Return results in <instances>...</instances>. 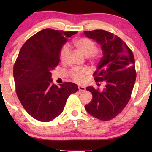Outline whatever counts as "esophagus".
Listing matches in <instances>:
<instances>
[{
  "mask_svg": "<svg viewBox=\"0 0 152 152\" xmlns=\"http://www.w3.org/2000/svg\"><path fill=\"white\" fill-rule=\"evenodd\" d=\"M78 89H79V91H84L85 90H86V88H85V87H84V86H79Z\"/></svg>",
  "mask_w": 152,
  "mask_h": 152,
  "instance_id": "1",
  "label": "esophagus"
}]
</instances>
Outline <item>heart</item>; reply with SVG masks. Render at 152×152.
Listing matches in <instances>:
<instances>
[{
  "label": "heart",
  "instance_id": "1",
  "mask_svg": "<svg viewBox=\"0 0 152 152\" xmlns=\"http://www.w3.org/2000/svg\"><path fill=\"white\" fill-rule=\"evenodd\" d=\"M74 45L77 50L86 57H88L92 61H98L100 57V53L97 50L96 43L92 39L88 38H80L75 41ZM69 55V48L66 45L62 47L59 53V59L61 63L67 61ZM88 74L86 68H73L70 71V77L74 82L79 84L84 82L86 75Z\"/></svg>",
  "mask_w": 152,
  "mask_h": 152
}]
</instances>
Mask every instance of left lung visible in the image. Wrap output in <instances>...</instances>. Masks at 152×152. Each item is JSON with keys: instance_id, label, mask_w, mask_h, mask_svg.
<instances>
[{"instance_id": "8db88e82", "label": "left lung", "mask_w": 152, "mask_h": 152, "mask_svg": "<svg viewBox=\"0 0 152 152\" xmlns=\"http://www.w3.org/2000/svg\"><path fill=\"white\" fill-rule=\"evenodd\" d=\"M84 33L101 45L103 57L93 76L96 82L106 83L102 91L86 87L93 99L85 109L93 117L108 121L117 116L131 98L136 78L134 54L126 43L113 33L104 30Z\"/></svg>"}]
</instances>
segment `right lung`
<instances>
[{
  "label": "right lung",
  "instance_id": "right-lung-1",
  "mask_svg": "<svg viewBox=\"0 0 152 152\" xmlns=\"http://www.w3.org/2000/svg\"><path fill=\"white\" fill-rule=\"evenodd\" d=\"M77 32L44 29L23 45L14 65L16 93L26 111L39 121L50 122L64 111L66 101L78 91L77 85L54 84L51 70L59 63V53L67 38Z\"/></svg>",
  "mask_w": 152,
  "mask_h": 152
}]
</instances>
